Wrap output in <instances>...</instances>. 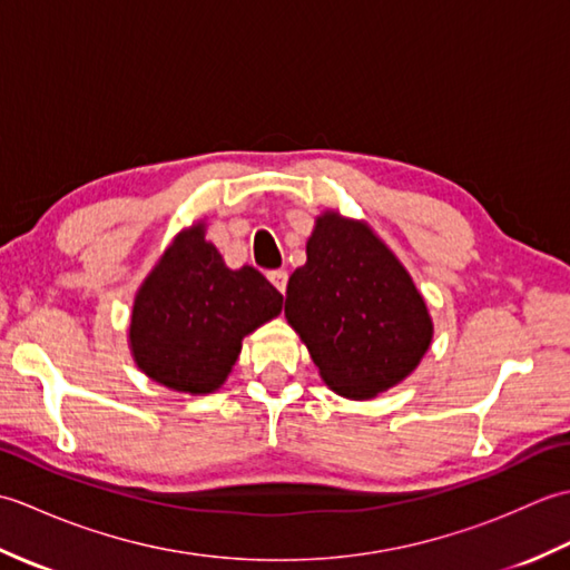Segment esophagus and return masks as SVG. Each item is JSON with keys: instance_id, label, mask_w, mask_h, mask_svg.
I'll return each instance as SVG.
<instances>
[{"instance_id": "obj_1", "label": "esophagus", "mask_w": 570, "mask_h": 570, "mask_svg": "<svg viewBox=\"0 0 570 570\" xmlns=\"http://www.w3.org/2000/svg\"><path fill=\"white\" fill-rule=\"evenodd\" d=\"M269 282L276 286L278 294H286V284H288V274L286 272H269Z\"/></svg>"}]
</instances>
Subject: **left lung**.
<instances>
[{
	"mask_svg": "<svg viewBox=\"0 0 570 570\" xmlns=\"http://www.w3.org/2000/svg\"><path fill=\"white\" fill-rule=\"evenodd\" d=\"M286 321L333 392L372 399L421 362L433 325L414 282L365 223L318 217L288 278Z\"/></svg>",
	"mask_w": 570,
	"mask_h": 570,
	"instance_id": "1",
	"label": "left lung"
}]
</instances>
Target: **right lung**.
Returning a JSON list of instances; mask_svg holds the SVG:
<instances>
[{
  "mask_svg": "<svg viewBox=\"0 0 570 570\" xmlns=\"http://www.w3.org/2000/svg\"><path fill=\"white\" fill-rule=\"evenodd\" d=\"M284 296L254 269H227L203 225L164 252L131 311L137 365L168 390L208 394L237 362L242 337L282 313Z\"/></svg>",
  "mask_w": 570,
  "mask_h": 570,
  "instance_id": "1",
  "label": "right lung"
}]
</instances>
